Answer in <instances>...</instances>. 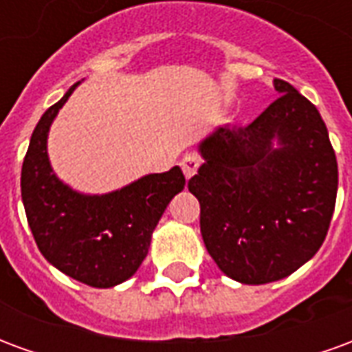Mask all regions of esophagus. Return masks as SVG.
<instances>
[{"instance_id":"obj_1","label":"esophagus","mask_w":352,"mask_h":352,"mask_svg":"<svg viewBox=\"0 0 352 352\" xmlns=\"http://www.w3.org/2000/svg\"><path fill=\"white\" fill-rule=\"evenodd\" d=\"M199 164H201V158H199V154L196 153H188L184 154L183 160H181V168H183V173L186 179H190L196 171H198Z\"/></svg>"}]
</instances>
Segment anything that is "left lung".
Returning <instances> with one entry per match:
<instances>
[{
  "instance_id": "obj_1",
  "label": "left lung",
  "mask_w": 352,
  "mask_h": 352,
  "mask_svg": "<svg viewBox=\"0 0 352 352\" xmlns=\"http://www.w3.org/2000/svg\"><path fill=\"white\" fill-rule=\"evenodd\" d=\"M273 87L280 96L249 126H221L199 143L206 162L188 181L207 252L243 285L279 280L313 258L338 194L320 113L287 80Z\"/></svg>"
}]
</instances>
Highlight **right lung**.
<instances>
[{"label":"right lung","instance_id":"add662e5","mask_svg":"<svg viewBox=\"0 0 352 352\" xmlns=\"http://www.w3.org/2000/svg\"><path fill=\"white\" fill-rule=\"evenodd\" d=\"M77 87L79 82L35 126L22 164V201L43 256L75 280L109 288L138 272L156 224L186 181L175 166L103 196L79 194L62 183L50 168L47 138L58 111Z\"/></svg>","mask_w":352,"mask_h":352}]
</instances>
